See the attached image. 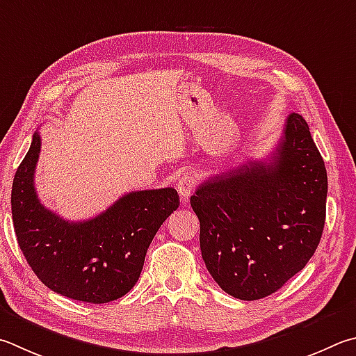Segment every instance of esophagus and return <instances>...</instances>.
<instances>
[{"instance_id":"1","label":"esophagus","mask_w":356,"mask_h":356,"mask_svg":"<svg viewBox=\"0 0 356 356\" xmlns=\"http://www.w3.org/2000/svg\"><path fill=\"white\" fill-rule=\"evenodd\" d=\"M195 185H196V180L191 176V174H188V172L182 174L180 179L177 180V191H179L180 197H182L184 200L188 199L191 196L193 190H195Z\"/></svg>"}]
</instances>
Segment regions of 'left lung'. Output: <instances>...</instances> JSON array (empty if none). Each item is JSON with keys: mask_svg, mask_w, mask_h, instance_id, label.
Listing matches in <instances>:
<instances>
[{"mask_svg": "<svg viewBox=\"0 0 356 356\" xmlns=\"http://www.w3.org/2000/svg\"><path fill=\"white\" fill-rule=\"evenodd\" d=\"M327 170L299 113L279 145L200 184L190 202L210 275L241 300L275 293L313 257L325 224Z\"/></svg>", "mask_w": 356, "mask_h": 356, "instance_id": "obj_1", "label": "left lung"}]
</instances>
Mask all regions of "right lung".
I'll use <instances>...</instances> for the list:
<instances>
[{
	"label": "right lung",
	"mask_w": 356,
	"mask_h": 356,
	"mask_svg": "<svg viewBox=\"0 0 356 356\" xmlns=\"http://www.w3.org/2000/svg\"><path fill=\"white\" fill-rule=\"evenodd\" d=\"M40 145L35 132L12 184V221L26 261L57 294L90 303L120 299L137 283L160 225L177 210V191H132L98 216L65 221L35 193Z\"/></svg>",
	"instance_id": "1"
}]
</instances>
